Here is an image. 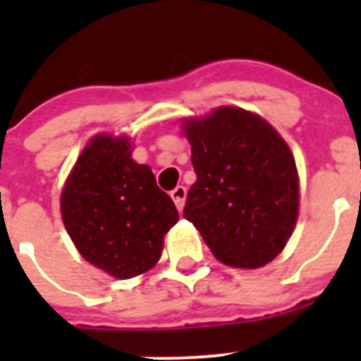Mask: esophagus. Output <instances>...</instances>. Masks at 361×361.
I'll return each instance as SVG.
<instances>
[{"label": "esophagus", "mask_w": 361, "mask_h": 361, "mask_svg": "<svg viewBox=\"0 0 361 361\" xmlns=\"http://www.w3.org/2000/svg\"><path fill=\"white\" fill-rule=\"evenodd\" d=\"M185 197H187V188H185L183 185H178V187L171 192V199H173L174 204H176V207L180 213L185 206Z\"/></svg>", "instance_id": "1"}]
</instances>
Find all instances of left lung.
Wrapping results in <instances>:
<instances>
[{
    "label": "left lung",
    "mask_w": 361,
    "mask_h": 361,
    "mask_svg": "<svg viewBox=\"0 0 361 361\" xmlns=\"http://www.w3.org/2000/svg\"><path fill=\"white\" fill-rule=\"evenodd\" d=\"M197 180L183 216L221 264L258 269L274 260L298 216V174L292 150L255 113L220 106L183 126Z\"/></svg>",
    "instance_id": "obj_1"
}]
</instances>
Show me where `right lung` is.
I'll return each mask as SVG.
<instances>
[{"mask_svg": "<svg viewBox=\"0 0 361 361\" xmlns=\"http://www.w3.org/2000/svg\"><path fill=\"white\" fill-rule=\"evenodd\" d=\"M129 137L97 134L87 143L61 194L69 238L87 262L129 279L159 262L178 209L150 166L134 162Z\"/></svg>", "mask_w": 361, "mask_h": 361, "instance_id": "obj_1", "label": "right lung"}]
</instances>
